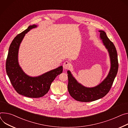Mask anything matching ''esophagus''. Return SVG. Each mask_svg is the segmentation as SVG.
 <instances>
[{"label": "esophagus", "mask_w": 128, "mask_h": 128, "mask_svg": "<svg viewBox=\"0 0 128 128\" xmlns=\"http://www.w3.org/2000/svg\"><path fill=\"white\" fill-rule=\"evenodd\" d=\"M71 66H72L71 63L68 61H65L63 64V68L64 69H69L71 67Z\"/></svg>", "instance_id": "1"}]
</instances>
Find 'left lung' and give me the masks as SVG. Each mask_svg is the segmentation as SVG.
<instances>
[{
  "label": "left lung",
  "instance_id": "8db88e82",
  "mask_svg": "<svg viewBox=\"0 0 128 128\" xmlns=\"http://www.w3.org/2000/svg\"><path fill=\"white\" fill-rule=\"evenodd\" d=\"M99 32H100V38L110 54L111 63L110 70L107 78L100 85L94 88H86L80 85L72 76L70 72L68 71V92L72 97L78 101L92 102L105 96L109 92L118 73V62L116 50L106 32L103 30H100Z\"/></svg>",
  "mask_w": 128,
  "mask_h": 128
}]
</instances>
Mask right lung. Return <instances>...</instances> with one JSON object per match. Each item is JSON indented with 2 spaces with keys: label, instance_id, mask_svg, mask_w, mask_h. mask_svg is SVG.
Returning <instances> with one entry per match:
<instances>
[{
  "label": "right lung",
  "instance_id": "obj_1",
  "mask_svg": "<svg viewBox=\"0 0 128 128\" xmlns=\"http://www.w3.org/2000/svg\"><path fill=\"white\" fill-rule=\"evenodd\" d=\"M36 27V25L30 26L15 37L10 46L6 60V72L14 88L19 94L31 98H39L45 95L56 76L63 72L61 66L42 76L32 78L25 74L19 66L18 52L20 44L26 34Z\"/></svg>",
  "mask_w": 128,
  "mask_h": 128
}]
</instances>
